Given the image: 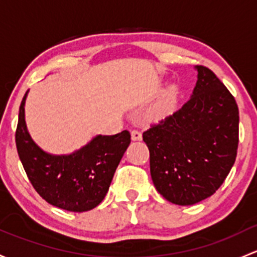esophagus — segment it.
<instances>
[{
  "label": "esophagus",
  "instance_id": "1",
  "mask_svg": "<svg viewBox=\"0 0 257 257\" xmlns=\"http://www.w3.org/2000/svg\"><path fill=\"white\" fill-rule=\"evenodd\" d=\"M142 133H140L139 131H137V129H134V131H132V139L133 140H142Z\"/></svg>",
  "mask_w": 257,
  "mask_h": 257
}]
</instances>
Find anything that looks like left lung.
<instances>
[{"mask_svg": "<svg viewBox=\"0 0 257 257\" xmlns=\"http://www.w3.org/2000/svg\"><path fill=\"white\" fill-rule=\"evenodd\" d=\"M193 94L180 109L143 133L158 192L191 206L217 192L235 163L239 108L214 72L197 65Z\"/></svg>", "mask_w": 257, "mask_h": 257, "instance_id": "8db88e82", "label": "left lung"}]
</instances>
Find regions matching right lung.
Wrapping results in <instances>:
<instances>
[{
	"label": "right lung",
	"instance_id": "add662e5",
	"mask_svg": "<svg viewBox=\"0 0 257 257\" xmlns=\"http://www.w3.org/2000/svg\"><path fill=\"white\" fill-rule=\"evenodd\" d=\"M24 94L16 129L18 156L34 190L53 206L70 212L97 207L108 192L114 172L131 144V133L98 136L70 155H49L27 132Z\"/></svg>",
	"mask_w": 257,
	"mask_h": 257
}]
</instances>
